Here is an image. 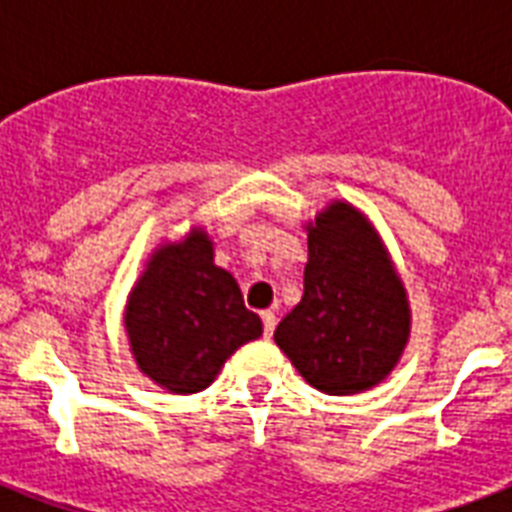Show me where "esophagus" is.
I'll return each mask as SVG.
<instances>
[{"label":"esophagus","mask_w":512,"mask_h":512,"mask_svg":"<svg viewBox=\"0 0 512 512\" xmlns=\"http://www.w3.org/2000/svg\"><path fill=\"white\" fill-rule=\"evenodd\" d=\"M260 316H263V332H265V337H271L273 335V329H276V313L273 311H263L260 313Z\"/></svg>","instance_id":"obj_1"}]
</instances>
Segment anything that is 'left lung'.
Segmentation results:
<instances>
[{
  "instance_id": "left-lung-1",
  "label": "left lung",
  "mask_w": 512,
  "mask_h": 512,
  "mask_svg": "<svg viewBox=\"0 0 512 512\" xmlns=\"http://www.w3.org/2000/svg\"><path fill=\"white\" fill-rule=\"evenodd\" d=\"M303 300L273 332L303 380L329 396L372 390L404 356L409 295L372 220L335 199L305 223Z\"/></svg>"
}]
</instances>
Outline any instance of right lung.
Returning a JSON list of instances; mask_svg holds the SVG:
<instances>
[{"label": "right lung", "instance_id": "add662e5", "mask_svg": "<svg viewBox=\"0 0 512 512\" xmlns=\"http://www.w3.org/2000/svg\"><path fill=\"white\" fill-rule=\"evenodd\" d=\"M124 332L140 372L167 393L188 396L212 385L244 342L263 335V321L244 308L231 273L215 265L209 233L193 225L151 252L127 295Z\"/></svg>", "mask_w": 512, "mask_h": 512}]
</instances>
